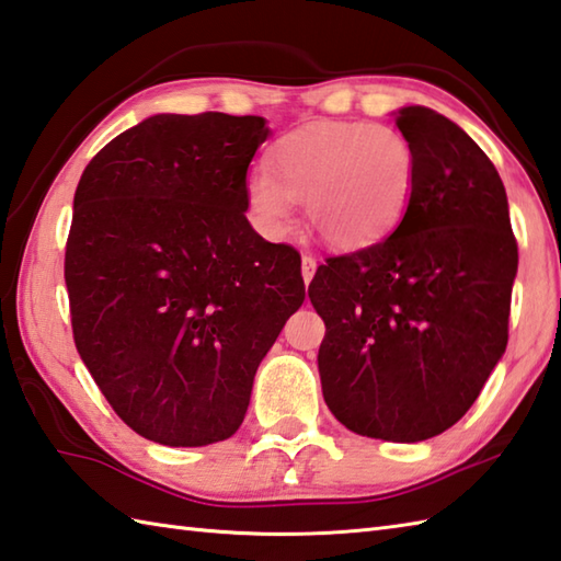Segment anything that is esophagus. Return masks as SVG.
<instances>
[{
	"mask_svg": "<svg viewBox=\"0 0 561 561\" xmlns=\"http://www.w3.org/2000/svg\"><path fill=\"white\" fill-rule=\"evenodd\" d=\"M314 271H317V259L310 256V254H305L302 256V280L307 285H310V280L314 278Z\"/></svg>",
	"mask_w": 561,
	"mask_h": 561,
	"instance_id": "34e87169",
	"label": "esophagus"
}]
</instances>
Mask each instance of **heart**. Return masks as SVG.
Returning <instances> with one entry per match:
<instances>
[{"label": "heart", "mask_w": 561, "mask_h": 561, "mask_svg": "<svg viewBox=\"0 0 561 561\" xmlns=\"http://www.w3.org/2000/svg\"><path fill=\"white\" fill-rule=\"evenodd\" d=\"M414 179V150L390 125L317 121L285 133L271 147L268 169L247 176V210L278 242L293 230L295 201H305L327 244L365 249L402 222Z\"/></svg>", "instance_id": "b5f03b06"}]
</instances>
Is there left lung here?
<instances>
[{
  "label": "left lung",
  "mask_w": 561,
  "mask_h": 561,
  "mask_svg": "<svg viewBox=\"0 0 561 561\" xmlns=\"http://www.w3.org/2000/svg\"><path fill=\"white\" fill-rule=\"evenodd\" d=\"M416 157L397 230L331 256L310 283L324 319L322 394L358 436L419 443L457 424L508 344L518 244L491 159L450 118L397 111Z\"/></svg>",
  "instance_id": "left-lung-1"
}]
</instances>
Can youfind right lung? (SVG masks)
<instances>
[{
	"label": "right lung",
	"instance_id": "obj_1",
	"mask_svg": "<svg viewBox=\"0 0 561 561\" xmlns=\"http://www.w3.org/2000/svg\"><path fill=\"white\" fill-rule=\"evenodd\" d=\"M266 118L157 113L101 150L65 251L79 356L113 411L171 448L242 426L259 363L305 300L300 254L247 220Z\"/></svg>",
	"mask_w": 561,
	"mask_h": 561
}]
</instances>
